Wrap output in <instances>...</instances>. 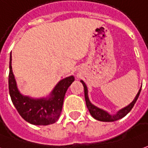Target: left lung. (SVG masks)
I'll list each match as a JSON object with an SVG mask.
<instances>
[{
	"mask_svg": "<svg viewBox=\"0 0 148 148\" xmlns=\"http://www.w3.org/2000/svg\"><path fill=\"white\" fill-rule=\"evenodd\" d=\"M81 82L82 83L83 87H84V95H85V100H86V104H87V108H88V110H89V112L91 113V116H93L95 119L100 121H114L119 120L121 118L124 117L125 116H126L128 114V112L132 109L134 105V103H136L138 98L139 96V94H140V91H141V88H140V90L138 92L136 97L133 100V102L130 103L128 106H126L125 108H122L121 110H120L115 115H110L107 112H105V111H103L102 109H100V108L94 106L93 104H91L90 100H89V98H88V95H87V86H86V84L82 80H81Z\"/></svg>",
	"mask_w": 148,
	"mask_h": 148,
	"instance_id": "obj_1",
	"label": "left lung"
}]
</instances>
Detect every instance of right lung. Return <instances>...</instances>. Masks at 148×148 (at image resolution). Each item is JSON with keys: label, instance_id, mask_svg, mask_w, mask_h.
<instances>
[{"label": "right lung", "instance_id": "1", "mask_svg": "<svg viewBox=\"0 0 148 148\" xmlns=\"http://www.w3.org/2000/svg\"><path fill=\"white\" fill-rule=\"evenodd\" d=\"M10 58L9 91L12 102L20 116L27 122L37 125H47L55 123L61 115L64 97L68 87L74 81V76L64 78L58 82L49 99H33L19 93L16 86Z\"/></svg>", "mask_w": 148, "mask_h": 148}]
</instances>
